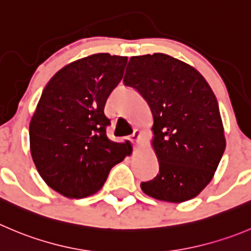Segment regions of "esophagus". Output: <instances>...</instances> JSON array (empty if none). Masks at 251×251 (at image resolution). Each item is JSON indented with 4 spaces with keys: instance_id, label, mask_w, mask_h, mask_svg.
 <instances>
[{
    "instance_id": "esophagus-1",
    "label": "esophagus",
    "mask_w": 251,
    "mask_h": 251,
    "mask_svg": "<svg viewBox=\"0 0 251 251\" xmlns=\"http://www.w3.org/2000/svg\"><path fill=\"white\" fill-rule=\"evenodd\" d=\"M140 138H141L140 130H135V132L128 137V140H130V142H132L133 145H137V143L140 142Z\"/></svg>"
}]
</instances>
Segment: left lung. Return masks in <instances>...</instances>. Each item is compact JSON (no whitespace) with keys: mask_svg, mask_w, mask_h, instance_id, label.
<instances>
[{"mask_svg":"<svg viewBox=\"0 0 251 251\" xmlns=\"http://www.w3.org/2000/svg\"><path fill=\"white\" fill-rule=\"evenodd\" d=\"M153 115L152 147L159 172L141 189L153 199L184 202L212 180L226 150L217 99L202 75L165 53L133 56L124 77Z\"/></svg>","mask_w":251,"mask_h":251,"instance_id":"1","label":"left lung"}]
</instances>
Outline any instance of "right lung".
<instances>
[{
  "label": "right lung",
  "instance_id": "obj_1",
  "mask_svg": "<svg viewBox=\"0 0 251 251\" xmlns=\"http://www.w3.org/2000/svg\"><path fill=\"white\" fill-rule=\"evenodd\" d=\"M126 56L94 53L56 72L29 125L33 162L61 195L83 199L101 189L109 172L132 148L106 136V99L124 76Z\"/></svg>",
  "mask_w": 251,
  "mask_h": 251
}]
</instances>
